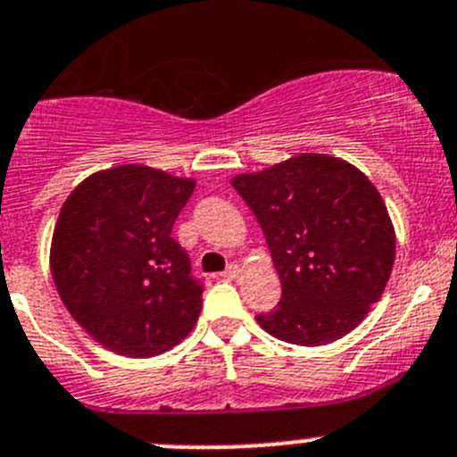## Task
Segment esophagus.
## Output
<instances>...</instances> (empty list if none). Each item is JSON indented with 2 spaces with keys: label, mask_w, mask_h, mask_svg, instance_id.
<instances>
[{
  "label": "esophagus",
  "mask_w": 457,
  "mask_h": 457,
  "mask_svg": "<svg viewBox=\"0 0 457 457\" xmlns=\"http://www.w3.org/2000/svg\"><path fill=\"white\" fill-rule=\"evenodd\" d=\"M238 274H241L238 265L237 263H229L228 270H225V272H220V277L228 278V281H234V278H238Z\"/></svg>",
  "instance_id": "esophagus-1"
}]
</instances>
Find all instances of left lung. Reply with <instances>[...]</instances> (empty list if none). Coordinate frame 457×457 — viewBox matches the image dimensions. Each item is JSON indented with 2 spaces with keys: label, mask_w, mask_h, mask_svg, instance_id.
<instances>
[{
  "label": "left lung",
  "mask_w": 457,
  "mask_h": 457,
  "mask_svg": "<svg viewBox=\"0 0 457 457\" xmlns=\"http://www.w3.org/2000/svg\"><path fill=\"white\" fill-rule=\"evenodd\" d=\"M259 220L281 301L256 314L265 332L321 346L360 326L395 261V229L375 185L351 162L301 154L232 179Z\"/></svg>",
  "instance_id": "1"
}]
</instances>
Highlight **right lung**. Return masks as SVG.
<instances>
[{"label": "right lung", "mask_w": 457, "mask_h": 457, "mask_svg": "<svg viewBox=\"0 0 457 457\" xmlns=\"http://www.w3.org/2000/svg\"><path fill=\"white\" fill-rule=\"evenodd\" d=\"M192 179L147 165L96 171L57 216L51 274L75 321L111 353L154 357L196 326L203 286L171 228Z\"/></svg>", "instance_id": "obj_1"}]
</instances>
